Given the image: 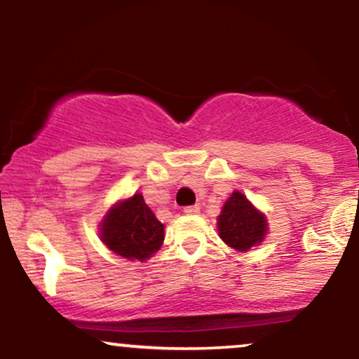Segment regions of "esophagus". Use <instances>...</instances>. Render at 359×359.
I'll list each match as a JSON object with an SVG mask.
<instances>
[{"mask_svg": "<svg viewBox=\"0 0 359 359\" xmlns=\"http://www.w3.org/2000/svg\"><path fill=\"white\" fill-rule=\"evenodd\" d=\"M201 208L199 205H187V208L184 209V212L187 214V216H196V214H199Z\"/></svg>", "mask_w": 359, "mask_h": 359, "instance_id": "esophagus-1", "label": "esophagus"}]
</instances>
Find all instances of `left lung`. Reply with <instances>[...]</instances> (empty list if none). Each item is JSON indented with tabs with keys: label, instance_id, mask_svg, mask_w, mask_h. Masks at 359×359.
I'll return each mask as SVG.
<instances>
[{
	"label": "left lung",
	"instance_id": "obj_1",
	"mask_svg": "<svg viewBox=\"0 0 359 359\" xmlns=\"http://www.w3.org/2000/svg\"><path fill=\"white\" fill-rule=\"evenodd\" d=\"M217 233L229 248L245 253L265 240L269 221L245 194L234 191L217 216Z\"/></svg>",
	"mask_w": 359,
	"mask_h": 359
}]
</instances>
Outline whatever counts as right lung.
I'll use <instances>...</instances> for the list:
<instances>
[{
    "label": "right lung",
    "mask_w": 359,
    "mask_h": 359,
    "mask_svg": "<svg viewBox=\"0 0 359 359\" xmlns=\"http://www.w3.org/2000/svg\"><path fill=\"white\" fill-rule=\"evenodd\" d=\"M162 224L140 192L118 201L100 222V236L106 248L126 259L145 262L163 243Z\"/></svg>",
    "instance_id": "right-lung-1"
}]
</instances>
